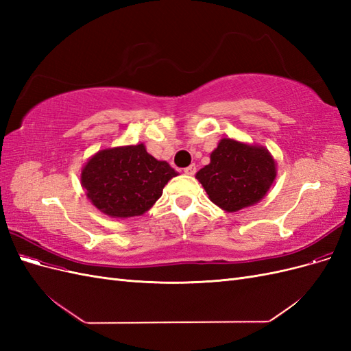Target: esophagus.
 Segmentation results:
<instances>
[{
  "label": "esophagus",
  "instance_id": "obj_1",
  "mask_svg": "<svg viewBox=\"0 0 351 351\" xmlns=\"http://www.w3.org/2000/svg\"><path fill=\"white\" fill-rule=\"evenodd\" d=\"M184 173H186L187 176H193V174L196 173V165H195V164H192V165L186 167V168H184Z\"/></svg>",
  "mask_w": 351,
  "mask_h": 351
}]
</instances>
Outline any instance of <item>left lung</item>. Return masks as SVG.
Returning a JSON list of instances; mask_svg holds the SVG:
<instances>
[{
	"instance_id": "1",
	"label": "left lung",
	"mask_w": 351,
	"mask_h": 351,
	"mask_svg": "<svg viewBox=\"0 0 351 351\" xmlns=\"http://www.w3.org/2000/svg\"><path fill=\"white\" fill-rule=\"evenodd\" d=\"M277 165L263 146L222 139L196 178L209 199L227 212L258 204L268 193Z\"/></svg>"
}]
</instances>
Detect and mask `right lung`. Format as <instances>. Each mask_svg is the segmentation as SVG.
<instances>
[{"instance_id":"obj_1","label":"right lung","mask_w":351,"mask_h":351,"mask_svg":"<svg viewBox=\"0 0 351 351\" xmlns=\"http://www.w3.org/2000/svg\"><path fill=\"white\" fill-rule=\"evenodd\" d=\"M177 171L146 152L143 143L102 149L82 169L92 204L112 218L139 217L161 197Z\"/></svg>"}]
</instances>
